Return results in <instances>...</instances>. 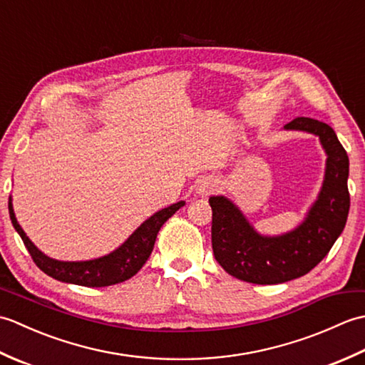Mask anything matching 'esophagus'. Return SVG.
I'll return each instance as SVG.
<instances>
[{
    "mask_svg": "<svg viewBox=\"0 0 365 365\" xmlns=\"http://www.w3.org/2000/svg\"><path fill=\"white\" fill-rule=\"evenodd\" d=\"M215 187H216V183L213 180H208V178H205V180L200 182L196 187V195L200 197H207L208 195H212Z\"/></svg>",
    "mask_w": 365,
    "mask_h": 365,
    "instance_id": "esophagus-1",
    "label": "esophagus"
}]
</instances>
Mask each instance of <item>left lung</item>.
I'll list each match as a JSON object with an SVG mask.
<instances>
[{
	"label": "left lung",
	"mask_w": 365,
	"mask_h": 365,
	"mask_svg": "<svg viewBox=\"0 0 365 365\" xmlns=\"http://www.w3.org/2000/svg\"><path fill=\"white\" fill-rule=\"evenodd\" d=\"M284 130L319 136L327 166L319 196L297 227L263 235L226 196H212V246L216 262L240 281L269 285L307 274L324 259L346 224L350 210V161L328 123L297 118Z\"/></svg>",
	"instance_id": "obj_1"
}]
</instances>
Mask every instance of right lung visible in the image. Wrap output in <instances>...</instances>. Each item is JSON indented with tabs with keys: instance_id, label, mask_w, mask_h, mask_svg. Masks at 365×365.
Listing matches in <instances>:
<instances>
[{
	"instance_id": "1",
	"label": "right lung",
	"mask_w": 365,
	"mask_h": 365,
	"mask_svg": "<svg viewBox=\"0 0 365 365\" xmlns=\"http://www.w3.org/2000/svg\"><path fill=\"white\" fill-rule=\"evenodd\" d=\"M183 205L185 200H180V202L161 208L157 213H153L150 218H147L125 242L119 247H115L110 254L97 259L80 262H64L51 259L38 250L28 238L25 230L21 229L17 218H15L12 196L9 197V215L12 226L19 232V235L21 237L23 243H25L31 257H33L36 265L45 274L67 284L84 287H108L127 281V279L135 276L143 268L153 251L155 240H157L161 226Z\"/></svg>"
}]
</instances>
